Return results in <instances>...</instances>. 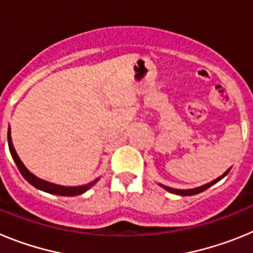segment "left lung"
Wrapping results in <instances>:
<instances>
[{"mask_svg": "<svg viewBox=\"0 0 253 253\" xmlns=\"http://www.w3.org/2000/svg\"><path fill=\"white\" fill-rule=\"evenodd\" d=\"M228 172H229V169H228L227 172H224L220 177H218L216 180L211 181V182H209V184L204 185V186H200V187H196V189H191V190H177V189H172V187H169V186H163V189H166L169 193H172V194H176V195H182V196H190V195H196V194L199 193H203V191H205L207 189H209L210 186H213L215 182H218L219 180H222L223 177H224L225 175H227Z\"/></svg>", "mask_w": 253, "mask_h": 253, "instance_id": "obj_1", "label": "left lung"}]
</instances>
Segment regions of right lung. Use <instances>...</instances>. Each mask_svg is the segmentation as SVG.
<instances>
[{"instance_id": "add662e5", "label": "right lung", "mask_w": 253, "mask_h": 253, "mask_svg": "<svg viewBox=\"0 0 253 253\" xmlns=\"http://www.w3.org/2000/svg\"><path fill=\"white\" fill-rule=\"evenodd\" d=\"M7 134H8L7 135L8 148H10L11 156H12L13 161H15V163H16V166H17V169H19L20 173L24 176V178L28 181L29 184H31L34 187H37V189L43 190V191H45V193L54 194V195H59V196H76V195H81V194H84V191H87V190L90 189L91 186H93V185L97 182V180H99V178H97V180L92 181V182H90V184L84 185V186H75V187L60 186V185L50 184V182H46V181H44V180H40V178H38L37 176H34L33 173H30V172L26 169V167L22 165V162L20 161L19 156H17V153L15 152V149H13L12 142H11L10 130H8Z\"/></svg>"}]
</instances>
